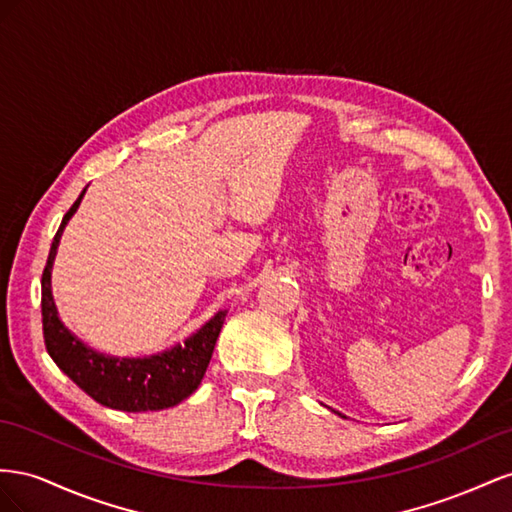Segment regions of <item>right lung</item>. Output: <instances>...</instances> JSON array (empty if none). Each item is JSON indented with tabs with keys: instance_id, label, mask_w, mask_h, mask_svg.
Listing matches in <instances>:
<instances>
[{
	"instance_id": "1",
	"label": "right lung",
	"mask_w": 512,
	"mask_h": 512,
	"mask_svg": "<svg viewBox=\"0 0 512 512\" xmlns=\"http://www.w3.org/2000/svg\"><path fill=\"white\" fill-rule=\"evenodd\" d=\"M83 195L85 191L62 218V225L51 244L45 272H42V330H45L47 352L60 371L100 405L120 412L167 410V407L191 397L201 384L227 311H218L191 337H186L184 343L152 356H109L77 339L57 315L51 291V270L64 227L79 210Z\"/></svg>"
}]
</instances>
